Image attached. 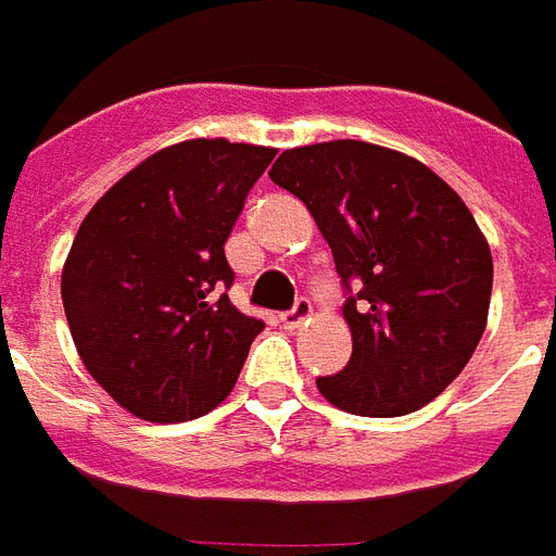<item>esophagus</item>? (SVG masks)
<instances>
[{
    "label": "esophagus",
    "mask_w": 556,
    "mask_h": 556,
    "mask_svg": "<svg viewBox=\"0 0 556 556\" xmlns=\"http://www.w3.org/2000/svg\"><path fill=\"white\" fill-rule=\"evenodd\" d=\"M307 319H311V302H307V299H299L293 311H287V314H281L283 328H290V331H295V328L305 326Z\"/></svg>",
    "instance_id": "obj_1"
}]
</instances>
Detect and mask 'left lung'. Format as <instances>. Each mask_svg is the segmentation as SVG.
<instances>
[{
    "mask_svg": "<svg viewBox=\"0 0 556 556\" xmlns=\"http://www.w3.org/2000/svg\"><path fill=\"white\" fill-rule=\"evenodd\" d=\"M269 177L307 206L340 278L362 283L343 305L352 358L319 394L362 417L432 403L489 323L492 251L471 210L424 162L370 141L283 150Z\"/></svg>",
    "mask_w": 556,
    "mask_h": 556,
    "instance_id": "8db88e82",
    "label": "left lung"
}]
</instances>
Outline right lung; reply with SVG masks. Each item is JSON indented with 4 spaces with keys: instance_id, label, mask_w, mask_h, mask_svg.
Here are the masks:
<instances>
[{
    "instance_id": "1",
    "label": "right lung",
    "mask_w": 556,
    "mask_h": 556,
    "mask_svg": "<svg viewBox=\"0 0 556 556\" xmlns=\"http://www.w3.org/2000/svg\"><path fill=\"white\" fill-rule=\"evenodd\" d=\"M275 148L189 139L139 162L73 237L62 302L85 370L150 424L206 415L233 391L263 319L228 299L225 242Z\"/></svg>"
}]
</instances>
